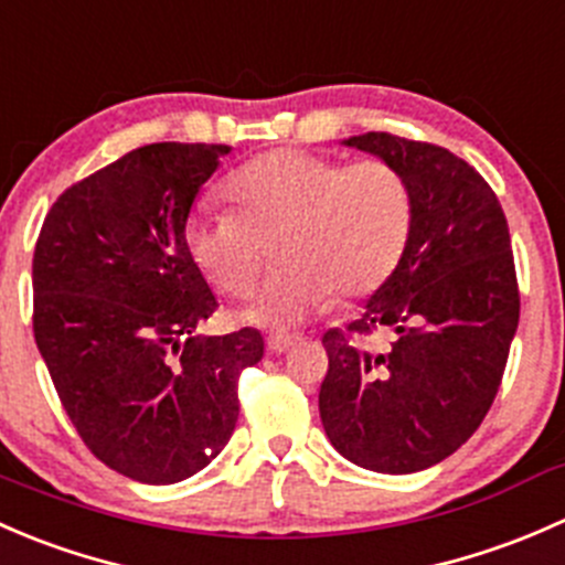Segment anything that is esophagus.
<instances>
[{"label": "esophagus", "mask_w": 565, "mask_h": 565, "mask_svg": "<svg viewBox=\"0 0 565 565\" xmlns=\"http://www.w3.org/2000/svg\"><path fill=\"white\" fill-rule=\"evenodd\" d=\"M295 344H298V339H295V335H267V350L276 352V355L292 350Z\"/></svg>", "instance_id": "34e87169"}]
</instances>
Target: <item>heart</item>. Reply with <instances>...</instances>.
Wrapping results in <instances>:
<instances>
[{"instance_id": "b5f03b06", "label": "heart", "mask_w": 565, "mask_h": 565, "mask_svg": "<svg viewBox=\"0 0 565 565\" xmlns=\"http://www.w3.org/2000/svg\"><path fill=\"white\" fill-rule=\"evenodd\" d=\"M235 207H199L188 218L193 259L232 300L254 292L278 235L276 267L250 319L273 328L303 322L335 300L383 289L402 265L415 230L409 177L383 158H339L278 147L226 177Z\"/></svg>"}]
</instances>
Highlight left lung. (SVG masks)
Instances as JSON below:
<instances>
[{"label":"left lung","mask_w":565,"mask_h":565,"mask_svg":"<svg viewBox=\"0 0 565 565\" xmlns=\"http://www.w3.org/2000/svg\"><path fill=\"white\" fill-rule=\"evenodd\" d=\"M347 145L404 169L415 230L363 315L322 335L319 415L341 457L402 476L451 457L492 407L520 324L514 250L489 182L451 150L383 130ZM377 332L388 348L367 344Z\"/></svg>","instance_id":"obj_1"}]
</instances>
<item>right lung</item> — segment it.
Returning <instances> with one entry per match:
<instances>
[{"label":"right lung","mask_w":565,"mask_h":565,"mask_svg":"<svg viewBox=\"0 0 565 565\" xmlns=\"http://www.w3.org/2000/svg\"><path fill=\"white\" fill-rule=\"evenodd\" d=\"M226 145L161 141L73 182L32 259V330L84 446L141 483L191 478L235 431L259 330L202 335L218 309L185 241Z\"/></svg>","instance_id":"add662e5"}]
</instances>
